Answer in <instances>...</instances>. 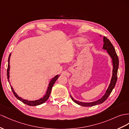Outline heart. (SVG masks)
Returning a JSON list of instances; mask_svg holds the SVG:
<instances>
[{
    "instance_id": "1",
    "label": "heart",
    "mask_w": 129,
    "mask_h": 129,
    "mask_svg": "<svg viewBox=\"0 0 129 129\" xmlns=\"http://www.w3.org/2000/svg\"><path fill=\"white\" fill-rule=\"evenodd\" d=\"M81 41H82V39H77L75 40V42L76 43H78V42H81Z\"/></svg>"
}]
</instances>
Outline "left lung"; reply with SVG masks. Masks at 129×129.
I'll use <instances>...</instances> for the list:
<instances>
[{
	"label": "left lung",
	"instance_id": "8db88e82",
	"mask_svg": "<svg viewBox=\"0 0 129 129\" xmlns=\"http://www.w3.org/2000/svg\"><path fill=\"white\" fill-rule=\"evenodd\" d=\"M101 36V35H100ZM103 42H104V45L102 49L104 50H106L107 52L110 57L112 59V65H113V70H112V76L111 80L110 83L108 85V87L106 91L105 94L101 98L99 99V100L95 101L93 102H80L77 100H76L72 97L71 95L70 96L71 99L74 102H75L76 104H77L79 105L82 106L84 107H91L94 106L101 104L102 103L106 100V99L110 95L112 90L113 89L115 84H116L117 80V72H118V69L119 67V59L118 57V55L116 53V52L115 51L114 47H113V45L111 44L110 41L105 36H104L103 38Z\"/></svg>",
	"mask_w": 129,
	"mask_h": 129
}]
</instances>
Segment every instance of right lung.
Segmentation results:
<instances>
[{
    "instance_id": "right-lung-1",
    "label": "right lung",
    "mask_w": 129,
    "mask_h": 129,
    "mask_svg": "<svg viewBox=\"0 0 129 129\" xmlns=\"http://www.w3.org/2000/svg\"><path fill=\"white\" fill-rule=\"evenodd\" d=\"M11 53H10V54L9 55V59H8V69H7V77H8V81L10 83V87L11 88V90L13 92V93H14L15 96L17 98L18 100H20L21 101H22L23 103H24L26 105H28L29 106H38L40 105H41L43 103H44L46 101L48 100V99L49 97V95L51 94V90H52V88L54 84L55 83V81L57 80L58 78L60 76V75H56L55 76H54L52 80H51V81L49 82V84H48V87L47 88V90L46 91V93L45 95V96L39 99V100H36L35 101H29V100H25V99H22V98L19 97L18 95L17 94V93H16L15 91L14 88L11 86V84H10V80H9V78H10V57H11Z\"/></svg>"
}]
</instances>
